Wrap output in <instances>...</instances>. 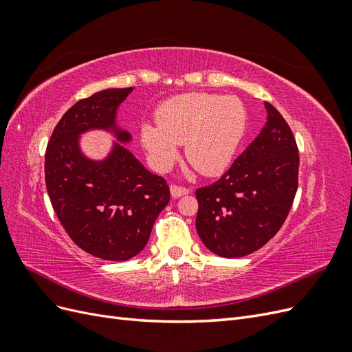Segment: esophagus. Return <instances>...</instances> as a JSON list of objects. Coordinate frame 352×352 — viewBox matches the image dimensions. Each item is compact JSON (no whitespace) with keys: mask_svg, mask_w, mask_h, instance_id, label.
I'll return each instance as SVG.
<instances>
[{"mask_svg":"<svg viewBox=\"0 0 352 352\" xmlns=\"http://www.w3.org/2000/svg\"><path fill=\"white\" fill-rule=\"evenodd\" d=\"M170 192H172V197H173V198H179V197L189 194V189L185 188V186H179V185H175V184H173L172 186H170Z\"/></svg>","mask_w":352,"mask_h":352,"instance_id":"obj_1","label":"esophagus"}]
</instances>
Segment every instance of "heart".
<instances>
[{
  "mask_svg": "<svg viewBox=\"0 0 352 352\" xmlns=\"http://www.w3.org/2000/svg\"><path fill=\"white\" fill-rule=\"evenodd\" d=\"M157 124L141 126V144L158 172L179 157L177 145L199 173L216 176L225 170L242 140L247 111L236 97L190 92L164 101L155 111Z\"/></svg>",
  "mask_w": 352,
  "mask_h": 352,
  "instance_id": "heart-1",
  "label": "heart"
}]
</instances>
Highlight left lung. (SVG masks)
<instances>
[{
  "label": "left lung",
  "instance_id": "1",
  "mask_svg": "<svg viewBox=\"0 0 352 352\" xmlns=\"http://www.w3.org/2000/svg\"><path fill=\"white\" fill-rule=\"evenodd\" d=\"M267 123L228 172L195 190L197 232L220 257L238 258L260 250L285 223L298 188L296 141L270 102Z\"/></svg>",
  "mask_w": 352,
  "mask_h": 352
}]
</instances>
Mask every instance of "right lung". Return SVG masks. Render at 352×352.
<instances>
[{
  "label": "right lung",
  "instance_id": "right-lung-1",
  "mask_svg": "<svg viewBox=\"0 0 352 352\" xmlns=\"http://www.w3.org/2000/svg\"><path fill=\"white\" fill-rule=\"evenodd\" d=\"M132 89H105L78 101L54 127L45 153L47 190L63 228L79 248L110 261L144 250L170 201L166 179L148 172L120 144L102 162L80 153L79 136L91 129L131 141V133L116 126V111Z\"/></svg>",
  "mask_w": 352,
  "mask_h": 352
}]
</instances>
